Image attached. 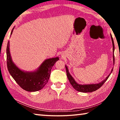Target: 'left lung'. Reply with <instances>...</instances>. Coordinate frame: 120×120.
<instances>
[{
    "label": "left lung",
    "instance_id": "1",
    "mask_svg": "<svg viewBox=\"0 0 120 120\" xmlns=\"http://www.w3.org/2000/svg\"><path fill=\"white\" fill-rule=\"evenodd\" d=\"M112 42L113 44V64H114V41L112 38V36L111 34H110ZM66 69V72H67V76L68 78V80H69L71 85H72V87H74L75 89H76V90L82 93H91L94 91L97 90L99 89L100 87L102 86V85L104 84V82H106L107 80V79L109 78V76H110L113 70V68L112 69L111 72L109 73V74L106 77V78L105 79L101 81V82L97 83V84H79L78 82H76V80H75V79L73 78L71 75L70 74L69 72V70L68 68V67L65 65Z\"/></svg>",
    "mask_w": 120,
    "mask_h": 120
}]
</instances>
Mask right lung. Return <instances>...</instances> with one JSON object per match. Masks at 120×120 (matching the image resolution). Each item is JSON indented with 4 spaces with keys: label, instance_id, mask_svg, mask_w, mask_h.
<instances>
[{
    "label": "right lung",
    "instance_id": "right-lung-1",
    "mask_svg": "<svg viewBox=\"0 0 120 120\" xmlns=\"http://www.w3.org/2000/svg\"><path fill=\"white\" fill-rule=\"evenodd\" d=\"M14 27L11 33H13ZM7 68L15 82L19 86L27 92H36L43 88L50 78L51 70L55 63L59 59L58 56L49 58L33 71H27L19 69L14 64L11 55L9 41L8 42L7 49Z\"/></svg>",
    "mask_w": 120,
    "mask_h": 120
}]
</instances>
